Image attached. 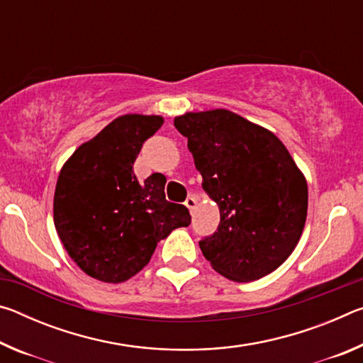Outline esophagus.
<instances>
[{
    "mask_svg": "<svg viewBox=\"0 0 363 363\" xmlns=\"http://www.w3.org/2000/svg\"><path fill=\"white\" fill-rule=\"evenodd\" d=\"M196 201H199V200H196V196L195 195H190V196H187L186 203H184V205L189 208L190 213H194V210L196 208Z\"/></svg>",
    "mask_w": 363,
    "mask_h": 363,
    "instance_id": "1",
    "label": "esophagus"
}]
</instances>
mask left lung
Masks as SVG:
<instances>
[{
	"label": "left lung",
	"instance_id": "obj_1",
	"mask_svg": "<svg viewBox=\"0 0 363 363\" xmlns=\"http://www.w3.org/2000/svg\"><path fill=\"white\" fill-rule=\"evenodd\" d=\"M219 206L218 232L200 240L211 267L233 281H253L286 261L303 233L307 182L272 131L225 108L174 118Z\"/></svg>",
	"mask_w": 363,
	"mask_h": 363
}]
</instances>
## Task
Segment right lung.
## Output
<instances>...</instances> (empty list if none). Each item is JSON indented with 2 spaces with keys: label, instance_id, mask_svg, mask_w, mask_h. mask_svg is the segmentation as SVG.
<instances>
[{
  "label": "right lung",
  "instance_id": "1",
  "mask_svg": "<svg viewBox=\"0 0 363 363\" xmlns=\"http://www.w3.org/2000/svg\"><path fill=\"white\" fill-rule=\"evenodd\" d=\"M163 116L128 113L83 143L59 173L54 225L67 253L96 280L121 284L149 264L157 243L190 224L184 205L164 199L163 174L133 171Z\"/></svg>",
  "mask_w": 363,
  "mask_h": 363
}]
</instances>
